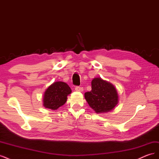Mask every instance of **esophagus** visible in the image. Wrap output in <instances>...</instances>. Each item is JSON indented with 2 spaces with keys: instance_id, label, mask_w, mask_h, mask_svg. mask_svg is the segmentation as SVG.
Returning <instances> with one entry per match:
<instances>
[{
  "instance_id": "esophagus-1",
  "label": "esophagus",
  "mask_w": 159,
  "mask_h": 159,
  "mask_svg": "<svg viewBox=\"0 0 159 159\" xmlns=\"http://www.w3.org/2000/svg\"><path fill=\"white\" fill-rule=\"evenodd\" d=\"M75 91H83L84 88L82 87H80V86H76L75 88Z\"/></svg>"
}]
</instances>
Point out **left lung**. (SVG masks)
Instances as JSON below:
<instances>
[{
  "instance_id": "left-lung-1",
  "label": "left lung",
  "mask_w": 159,
  "mask_h": 159,
  "mask_svg": "<svg viewBox=\"0 0 159 159\" xmlns=\"http://www.w3.org/2000/svg\"><path fill=\"white\" fill-rule=\"evenodd\" d=\"M85 99L97 113L113 110L118 103V93L114 85L101 78L91 81V90L85 93Z\"/></svg>"
}]
</instances>
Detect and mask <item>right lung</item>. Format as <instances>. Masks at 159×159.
<instances>
[{
  "mask_svg": "<svg viewBox=\"0 0 159 159\" xmlns=\"http://www.w3.org/2000/svg\"><path fill=\"white\" fill-rule=\"evenodd\" d=\"M71 93V89L68 84L62 81H56L45 91L43 105L52 110L57 109L65 104L68 99L67 96Z\"/></svg>",
  "mask_w": 159,
  "mask_h": 159,
  "instance_id": "1",
  "label": "right lung"
}]
</instances>
